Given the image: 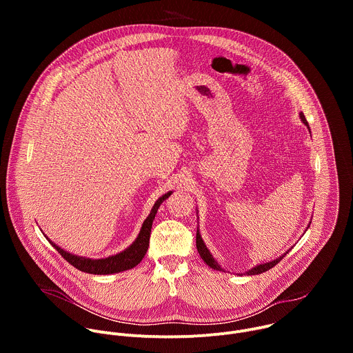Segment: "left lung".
Masks as SVG:
<instances>
[{"mask_svg": "<svg viewBox=\"0 0 353 353\" xmlns=\"http://www.w3.org/2000/svg\"><path fill=\"white\" fill-rule=\"evenodd\" d=\"M300 119H301V121H303V123L309 127V123H307V120H306V117H305L303 113H300ZM196 250H198V253H199L201 259H203L204 263H207L211 268L219 270V271L222 270V268L218 265V263L214 260L212 254L210 253V250L207 248V245H205V243H204L203 237H201V234H199L198 230H196ZM286 253H288V251H286ZM286 253H285L282 257H279V259H276V260H274V261H270V263H265V264H260V265H257V267H254V268H251V270L247 271L245 274H247V275H259V274H263V272L271 270L272 267H275V265L286 256Z\"/></svg>", "mask_w": 353, "mask_h": 353, "instance_id": "left-lung-1", "label": "left lung"}]
</instances>
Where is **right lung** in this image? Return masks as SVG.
Listing matches in <instances>:
<instances>
[{
	"mask_svg": "<svg viewBox=\"0 0 353 353\" xmlns=\"http://www.w3.org/2000/svg\"><path fill=\"white\" fill-rule=\"evenodd\" d=\"M172 194V191L166 192L165 195H162L154 205V208L150 210V214L148 215V218L143 221L141 232L138 234V237L135 239V241L125 248L121 253L108 257V259H99V260H92V259H85V257H78L74 254L67 253L61 247H59L56 243H53L52 240H48V237H46L52 245L59 251L61 254V257H64L65 261H68L72 267L78 268L82 272H88V274H94V275H108V274H116V272H121V271H127L134 268L135 265H138L142 259L145 257L146 251H148V245H149V236H150V229H152V222L155 219V215L158 212V208L161 207V204L163 201Z\"/></svg>",
	"mask_w": 353,
	"mask_h": 353,
	"instance_id": "right-lung-1",
	"label": "right lung"
}]
</instances>
